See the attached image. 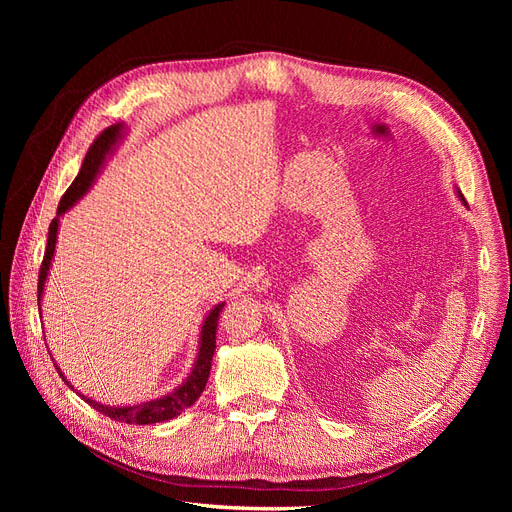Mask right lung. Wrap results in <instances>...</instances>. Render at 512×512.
I'll use <instances>...</instances> for the list:
<instances>
[{"label": "right lung", "mask_w": 512, "mask_h": 512, "mask_svg": "<svg viewBox=\"0 0 512 512\" xmlns=\"http://www.w3.org/2000/svg\"><path fill=\"white\" fill-rule=\"evenodd\" d=\"M119 136H121V123L108 126L106 130H102L96 136V141L91 143L87 156L83 160L81 173L76 175V179L72 181V185L66 190V194L61 196V200H59L57 218H53V222L49 226V241H46V250H44V258H42V265H40V273H38V307H40V294H42L44 282H46V273H49L51 258H53V252H55L59 215L66 213L76 203V200H79L87 192L91 181H94L96 175H98V170H100V166L106 158V153L111 151V147L115 145ZM222 307H224V303H220L218 307L211 309V314L207 316V320L203 324V331H200V352H198V359L194 363L190 378L185 380L179 386V389H175L170 395L147 401V404H141V406H132V408H108V406L96 404L94 399H87V397H83V399L87 401L89 406H94L98 412H102L104 416L113 418V421L130 423V425L132 423L134 425L162 423V421H170V418L179 416L183 410H188L194 404V401L200 397V393L205 391V384L209 380V371H211L213 352H215V331H218V320H220V314H222Z\"/></svg>", "instance_id": "right-lung-1"}]
</instances>
